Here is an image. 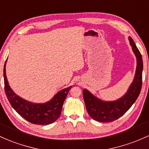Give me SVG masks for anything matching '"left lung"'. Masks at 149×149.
<instances>
[{"mask_svg":"<svg viewBox=\"0 0 149 149\" xmlns=\"http://www.w3.org/2000/svg\"><path fill=\"white\" fill-rule=\"evenodd\" d=\"M129 41L136 58V68L133 81L125 94L116 100L104 101L95 96L86 88L83 90L88 113L97 122H109L117 120L132 107L139 95L142 85L143 60L141 53L131 37H129Z\"/></svg>","mask_w":149,"mask_h":149,"instance_id":"8db88e82","label":"left lung"}]
</instances>
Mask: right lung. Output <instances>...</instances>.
Masks as SVG:
<instances>
[{"instance_id": "obj_1", "label": "right lung", "mask_w": 149, "mask_h": 149, "mask_svg": "<svg viewBox=\"0 0 149 149\" xmlns=\"http://www.w3.org/2000/svg\"><path fill=\"white\" fill-rule=\"evenodd\" d=\"M3 68L5 91L8 101L13 109L24 119L35 125H49L55 122L61 114L63 102L72 86L58 92L45 103H35L19 97L9 86L6 76V62Z\"/></svg>"}]
</instances>
